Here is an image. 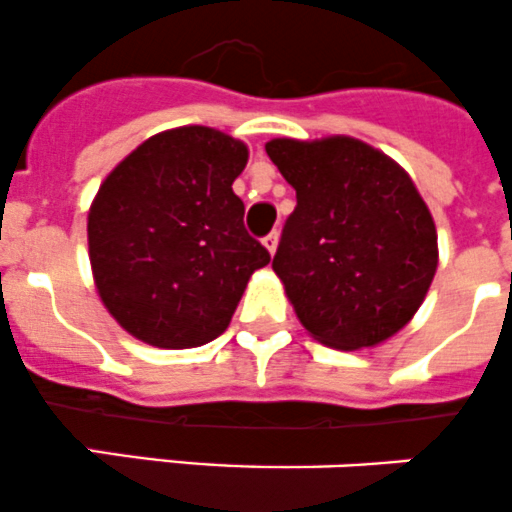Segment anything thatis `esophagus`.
<instances>
[{
    "mask_svg": "<svg viewBox=\"0 0 512 512\" xmlns=\"http://www.w3.org/2000/svg\"><path fill=\"white\" fill-rule=\"evenodd\" d=\"M277 242H280V235H277V232H270V235H267L265 240H262V245L267 247V252H270V255H275Z\"/></svg>",
    "mask_w": 512,
    "mask_h": 512,
    "instance_id": "34e87169",
    "label": "esophagus"
}]
</instances>
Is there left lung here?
<instances>
[{
	"mask_svg": "<svg viewBox=\"0 0 512 512\" xmlns=\"http://www.w3.org/2000/svg\"><path fill=\"white\" fill-rule=\"evenodd\" d=\"M297 192L272 270L302 327L335 350L403 330L438 270L433 215L408 172L355 137L270 140Z\"/></svg>",
	"mask_w": 512,
	"mask_h": 512,
	"instance_id": "8db88e82",
	"label": "left lung"
}]
</instances>
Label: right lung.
Listing matches in <instances>:
<instances>
[{"mask_svg":"<svg viewBox=\"0 0 512 512\" xmlns=\"http://www.w3.org/2000/svg\"><path fill=\"white\" fill-rule=\"evenodd\" d=\"M245 142L212 127H177L142 142L99 185L87 240L109 315L147 345L200 347L230 325L270 252L245 230L232 182Z\"/></svg>","mask_w":512,"mask_h":512,"instance_id":"obj_1","label":"right lung"}]
</instances>
